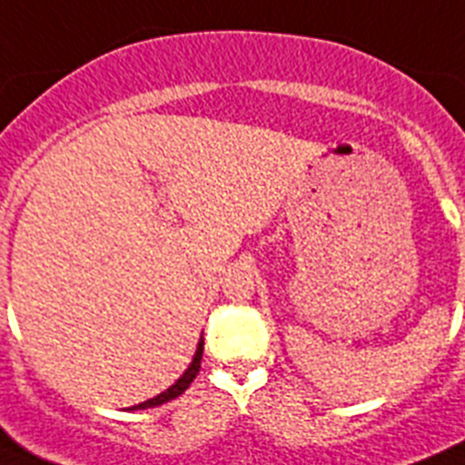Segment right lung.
I'll return each mask as SVG.
<instances>
[{"mask_svg":"<svg viewBox=\"0 0 465 465\" xmlns=\"http://www.w3.org/2000/svg\"><path fill=\"white\" fill-rule=\"evenodd\" d=\"M202 354H203V336H202V341H199V345H196V352H194V357H192L190 366H187V371H185V373L181 375V378L175 380V384H171V387L166 389V391H162V394H157V396H154V399L145 401V403L134 405L132 410H145V408H154V405L169 403V401L178 399V396H181L183 391H185V389L190 387L192 382H194L196 373H199V368H202Z\"/></svg>","mask_w":465,"mask_h":465,"instance_id":"1","label":"right lung"}]
</instances>
